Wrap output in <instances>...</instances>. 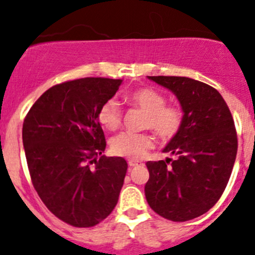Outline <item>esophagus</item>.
Masks as SVG:
<instances>
[{
    "instance_id": "1",
    "label": "esophagus",
    "mask_w": 255,
    "mask_h": 255,
    "mask_svg": "<svg viewBox=\"0 0 255 255\" xmlns=\"http://www.w3.org/2000/svg\"><path fill=\"white\" fill-rule=\"evenodd\" d=\"M141 162H138V161H133V159H130V161H128V166H130L131 168L132 167H137V166H141Z\"/></svg>"
}]
</instances>
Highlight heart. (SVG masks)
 Here are the masks:
<instances>
[{
	"instance_id": "obj_1",
	"label": "heart",
	"mask_w": 255,
	"mask_h": 255,
	"mask_svg": "<svg viewBox=\"0 0 255 255\" xmlns=\"http://www.w3.org/2000/svg\"><path fill=\"white\" fill-rule=\"evenodd\" d=\"M127 101L132 107L145 110V128H152L159 137L164 140L173 138L184 122V113L178 106H167V98L163 93L154 88L143 87L131 92ZM98 120L103 128L117 130L122 127L123 110L115 99L104 102L98 112ZM153 146V138L147 133L122 132L113 137L110 148L115 156L137 159Z\"/></svg>"
}]
</instances>
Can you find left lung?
Listing matches in <instances>:
<instances>
[{"label":"left lung","mask_w":255,"mask_h":255,"mask_svg":"<svg viewBox=\"0 0 255 255\" xmlns=\"http://www.w3.org/2000/svg\"><path fill=\"white\" fill-rule=\"evenodd\" d=\"M147 78L177 97L184 122L163 148L178 158L146 163V200L159 216L184 222L205 214L221 198L237 156L235 122L221 94L206 83L178 76Z\"/></svg>","instance_id":"obj_1"}]
</instances>
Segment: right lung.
<instances>
[{
	"label": "right lung",
	"instance_id": "add662e5",
	"mask_svg": "<svg viewBox=\"0 0 255 255\" xmlns=\"http://www.w3.org/2000/svg\"><path fill=\"white\" fill-rule=\"evenodd\" d=\"M122 82L86 77L60 83L41 94L23 123L31 183L50 211L75 227L109 216L124 184L127 161L102 154L107 142L98 120Z\"/></svg>",
	"mask_w": 255,
	"mask_h": 255
}]
</instances>
